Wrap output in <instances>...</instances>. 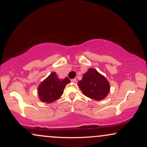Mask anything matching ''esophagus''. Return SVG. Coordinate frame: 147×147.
Returning <instances> with one entry per match:
<instances>
[{"instance_id":"1","label":"esophagus","mask_w":147,"mask_h":147,"mask_svg":"<svg viewBox=\"0 0 147 147\" xmlns=\"http://www.w3.org/2000/svg\"><path fill=\"white\" fill-rule=\"evenodd\" d=\"M70 81H71V82H72V83H75V82H77V79H76V78L72 79Z\"/></svg>"}]
</instances>
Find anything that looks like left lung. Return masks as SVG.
<instances>
[{"instance_id": "1", "label": "left lung", "mask_w": 147, "mask_h": 147, "mask_svg": "<svg viewBox=\"0 0 147 147\" xmlns=\"http://www.w3.org/2000/svg\"><path fill=\"white\" fill-rule=\"evenodd\" d=\"M77 85L84 95L97 101L105 98L110 92L109 81L94 68H89Z\"/></svg>"}]
</instances>
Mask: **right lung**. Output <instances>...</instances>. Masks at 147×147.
<instances>
[{"label": "right lung", "instance_id": "add662e5", "mask_svg": "<svg viewBox=\"0 0 147 147\" xmlns=\"http://www.w3.org/2000/svg\"><path fill=\"white\" fill-rule=\"evenodd\" d=\"M70 82L68 77L60 79L56 72H52L38 86V96L40 100L47 104L54 102L63 95L65 86Z\"/></svg>", "mask_w": 147, "mask_h": 147}]
</instances>
